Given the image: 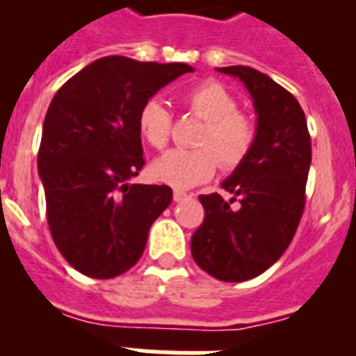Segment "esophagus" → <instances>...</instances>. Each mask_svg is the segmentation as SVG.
<instances>
[{
	"instance_id": "esophagus-1",
	"label": "esophagus",
	"mask_w": 356,
	"mask_h": 356,
	"mask_svg": "<svg viewBox=\"0 0 356 356\" xmlns=\"http://www.w3.org/2000/svg\"><path fill=\"white\" fill-rule=\"evenodd\" d=\"M172 197H175V202H181V200H184V198L187 197V193L186 191H180V189H176Z\"/></svg>"
}]
</instances>
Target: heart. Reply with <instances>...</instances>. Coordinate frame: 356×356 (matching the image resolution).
<instances>
[{
	"instance_id": "b5f03b06",
	"label": "heart",
	"mask_w": 356,
	"mask_h": 356,
	"mask_svg": "<svg viewBox=\"0 0 356 356\" xmlns=\"http://www.w3.org/2000/svg\"><path fill=\"white\" fill-rule=\"evenodd\" d=\"M184 106L204 120L195 150H170L150 167L154 180L176 189L198 186L209 180L217 169H236L254 148L258 128L249 115L238 111V100L221 83H200L181 96ZM172 117L169 109L152 98L143 104L137 115V129L143 140L163 150L170 137Z\"/></svg>"
}]
</instances>
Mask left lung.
Segmentation results:
<instances>
[{"label": "left lung", "mask_w": 356, "mask_h": 356, "mask_svg": "<svg viewBox=\"0 0 356 356\" xmlns=\"http://www.w3.org/2000/svg\"><path fill=\"white\" fill-rule=\"evenodd\" d=\"M217 70L247 87L258 115V137L249 158L222 181L232 198L217 193L198 197L204 221L193 234L191 254L217 280L243 282L269 269L296 236L312 143L305 111L291 92L250 66Z\"/></svg>", "instance_id": "1"}]
</instances>
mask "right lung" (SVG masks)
<instances>
[{
  "instance_id": "add662e5",
  "label": "right lung",
  "mask_w": 356,
  "mask_h": 356,
  "mask_svg": "<svg viewBox=\"0 0 356 356\" xmlns=\"http://www.w3.org/2000/svg\"><path fill=\"white\" fill-rule=\"evenodd\" d=\"M186 72H193L186 63L102 57L49 104L38 148L48 227L65 260L87 277L113 278L134 267L172 200L169 186L129 180L145 165L139 109Z\"/></svg>"
}]
</instances>
